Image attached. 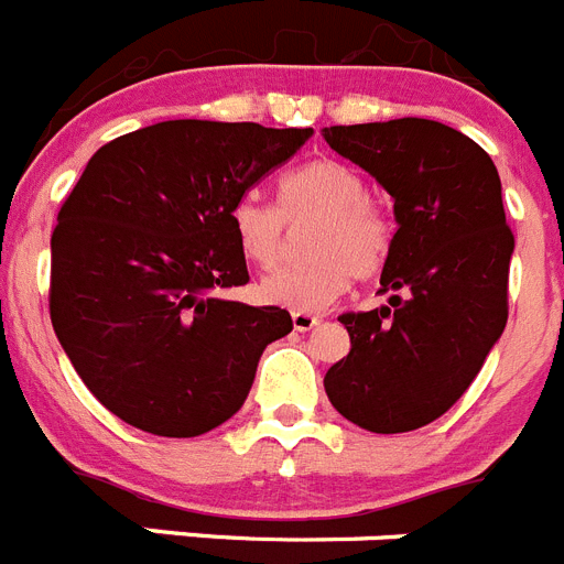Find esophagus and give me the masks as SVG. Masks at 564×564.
Instances as JSON below:
<instances>
[{
    "label": "esophagus",
    "mask_w": 564,
    "mask_h": 564,
    "mask_svg": "<svg viewBox=\"0 0 564 564\" xmlns=\"http://www.w3.org/2000/svg\"><path fill=\"white\" fill-rule=\"evenodd\" d=\"M322 325V316H316V313H307V311H293V327H296L299 333H307L313 330V327Z\"/></svg>",
    "instance_id": "34e87169"
}]
</instances>
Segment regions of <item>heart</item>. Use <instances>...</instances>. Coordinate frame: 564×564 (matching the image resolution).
Listing matches in <instances>:
<instances>
[{"label": "heart", "mask_w": 564, "mask_h": 564, "mask_svg": "<svg viewBox=\"0 0 564 564\" xmlns=\"http://www.w3.org/2000/svg\"><path fill=\"white\" fill-rule=\"evenodd\" d=\"M313 217L305 234L307 262L271 273L259 296L293 311H322L356 276H372L390 253L392 228L381 208L367 200V183L352 166L333 158L302 163L279 183V208L242 197L234 203V242L251 265L271 271L288 253L285 223Z\"/></svg>", "instance_id": "obj_1"}]
</instances>
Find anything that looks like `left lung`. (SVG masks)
Wrapping results in <instances>:
<instances>
[{"mask_svg": "<svg viewBox=\"0 0 564 564\" xmlns=\"http://www.w3.org/2000/svg\"><path fill=\"white\" fill-rule=\"evenodd\" d=\"M322 134L387 188L398 223L381 273L390 302L338 316L350 352L327 370V398L367 432L421 430L452 410L506 330L514 234L500 174L471 138L426 118Z\"/></svg>", "mask_w": 564, "mask_h": 564, "instance_id": "left-lung-1", "label": "left lung"}]
</instances>
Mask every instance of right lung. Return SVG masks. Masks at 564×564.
Here are the masks:
<instances>
[{
	"mask_svg": "<svg viewBox=\"0 0 564 564\" xmlns=\"http://www.w3.org/2000/svg\"><path fill=\"white\" fill-rule=\"evenodd\" d=\"M311 134L186 118L89 158L50 239V318L87 390L129 426L212 432L293 330L282 307L223 299L248 282L228 214Z\"/></svg>",
	"mask_w": 564,
	"mask_h": 564,
	"instance_id": "1",
	"label": "right lung"
}]
</instances>
